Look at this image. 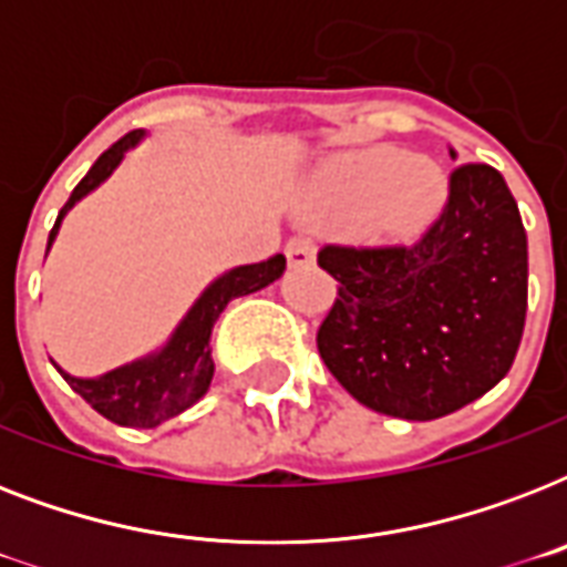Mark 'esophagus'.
Segmentation results:
<instances>
[{"label":"esophagus","instance_id":"esophagus-1","mask_svg":"<svg viewBox=\"0 0 567 567\" xmlns=\"http://www.w3.org/2000/svg\"><path fill=\"white\" fill-rule=\"evenodd\" d=\"M285 256L291 267H311L315 265V244L306 238H291L285 247Z\"/></svg>","mask_w":567,"mask_h":567}]
</instances>
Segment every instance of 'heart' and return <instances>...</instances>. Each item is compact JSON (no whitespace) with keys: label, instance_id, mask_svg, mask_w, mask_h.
I'll list each match as a JSON object with an SVG mask.
<instances>
[{"label":"heart","instance_id":"obj_1","mask_svg":"<svg viewBox=\"0 0 567 567\" xmlns=\"http://www.w3.org/2000/svg\"><path fill=\"white\" fill-rule=\"evenodd\" d=\"M311 194L332 212L371 214L373 226L385 235H412L439 212L444 176L432 162L379 146L323 167Z\"/></svg>","mask_w":567,"mask_h":567}]
</instances>
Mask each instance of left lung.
<instances>
[{
	"label": "left lung",
	"mask_w": 567,
	"mask_h": 567,
	"mask_svg": "<svg viewBox=\"0 0 567 567\" xmlns=\"http://www.w3.org/2000/svg\"><path fill=\"white\" fill-rule=\"evenodd\" d=\"M318 265L341 282L320 359L373 412L435 421L509 373L527 318V231L488 164L450 173L444 212L412 247L329 244Z\"/></svg>",
	"instance_id": "obj_1"
}]
</instances>
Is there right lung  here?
<instances>
[{
    "label": "right lung",
    "mask_w": 567,
    "mask_h": 567,
    "mask_svg": "<svg viewBox=\"0 0 567 567\" xmlns=\"http://www.w3.org/2000/svg\"><path fill=\"white\" fill-rule=\"evenodd\" d=\"M146 132H128L126 137H120L117 144L105 150L96 158L87 176H84L75 190L70 194L66 205L58 214L55 226L49 231L47 252L52 249V240L58 238L61 220L64 214L73 208L79 199L96 190L102 182L109 179L111 173L117 171L120 162L126 158L128 150H135L144 141ZM285 274V256H274L258 265H240L217 276L208 288H205L196 302L188 309V315L182 318V323L173 329V336L167 338V344L155 353L135 359V362L120 364L114 371L102 373V377H73L66 373L61 364H55L58 373L70 382L75 394L84 396L87 403L109 421L120 423V426H135V430H153L158 423L171 421L176 414L205 396L214 377L212 362V329L223 309L229 306L235 297H247L270 282H276Z\"/></svg>",
    "instance_id": "1"
}]
</instances>
